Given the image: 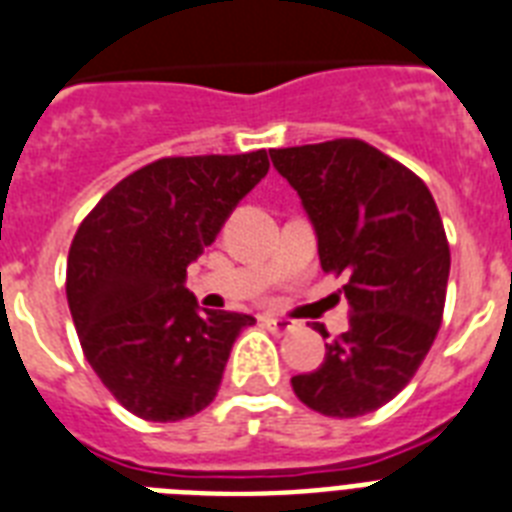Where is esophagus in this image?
Segmentation results:
<instances>
[{
    "mask_svg": "<svg viewBox=\"0 0 512 512\" xmlns=\"http://www.w3.org/2000/svg\"><path fill=\"white\" fill-rule=\"evenodd\" d=\"M263 324H265V329H271L273 335H287V332H292V329H295V321L276 319V316H265Z\"/></svg>",
    "mask_w": 512,
    "mask_h": 512,
    "instance_id": "esophagus-1",
    "label": "esophagus"
}]
</instances>
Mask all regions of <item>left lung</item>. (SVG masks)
Instances as JSON below:
<instances>
[{
    "label": "left lung",
    "instance_id": "1",
    "mask_svg": "<svg viewBox=\"0 0 512 512\" xmlns=\"http://www.w3.org/2000/svg\"><path fill=\"white\" fill-rule=\"evenodd\" d=\"M271 159L303 199L324 273L348 276V332L292 388L313 412L361 417L409 385L436 340L449 281L444 223L428 185L364 140L273 148Z\"/></svg>",
    "mask_w": 512,
    "mask_h": 512
}]
</instances>
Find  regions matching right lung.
I'll return each instance as SVG.
<instances>
[{
	"mask_svg": "<svg viewBox=\"0 0 512 512\" xmlns=\"http://www.w3.org/2000/svg\"><path fill=\"white\" fill-rule=\"evenodd\" d=\"M268 154L167 156L116 183L68 249L66 297L100 382L148 422L193 417L217 396L231 348L255 319L204 311L185 268L268 175Z\"/></svg>",
	"mask_w": 512,
	"mask_h": 512,
	"instance_id": "1",
	"label": "right lung"
}]
</instances>
